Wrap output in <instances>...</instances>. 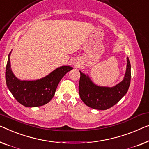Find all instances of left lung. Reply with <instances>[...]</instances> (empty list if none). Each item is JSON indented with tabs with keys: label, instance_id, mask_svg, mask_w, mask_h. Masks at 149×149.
<instances>
[{
	"label": "left lung",
	"instance_id": "8db88e82",
	"mask_svg": "<svg viewBox=\"0 0 149 149\" xmlns=\"http://www.w3.org/2000/svg\"><path fill=\"white\" fill-rule=\"evenodd\" d=\"M79 72V96L87 106L95 109L106 110L115 105L126 94L130 84L131 65L128 58L123 80L114 87L98 86L92 82L88 75Z\"/></svg>",
	"mask_w": 149,
	"mask_h": 149
}]
</instances>
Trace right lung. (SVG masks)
Returning <instances> with one entry per match:
<instances>
[{
    "label": "right lung",
    "mask_w": 149,
    "mask_h": 149,
    "mask_svg": "<svg viewBox=\"0 0 149 149\" xmlns=\"http://www.w3.org/2000/svg\"><path fill=\"white\" fill-rule=\"evenodd\" d=\"M9 55L5 72L7 86L14 98L27 107H40L48 103L54 96L62 77L73 69L70 66H62L40 79L21 81L13 74Z\"/></svg>",
    "instance_id": "1"
}]
</instances>
